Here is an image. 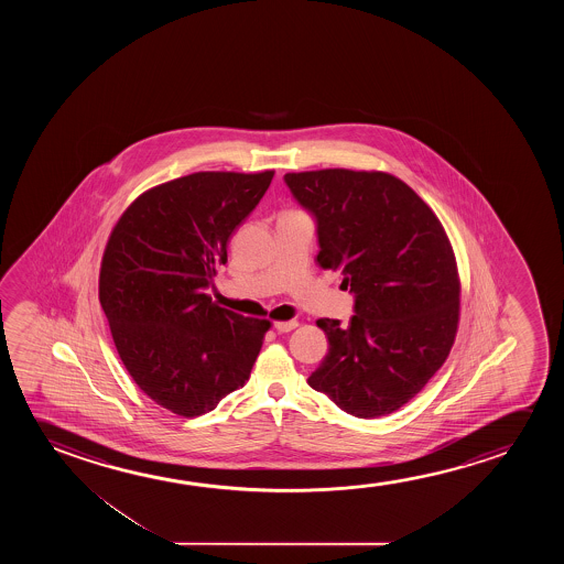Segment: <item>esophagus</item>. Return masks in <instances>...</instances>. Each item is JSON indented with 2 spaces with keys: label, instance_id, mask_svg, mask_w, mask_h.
<instances>
[{
  "label": "esophagus",
  "instance_id": "1",
  "mask_svg": "<svg viewBox=\"0 0 564 564\" xmlns=\"http://www.w3.org/2000/svg\"><path fill=\"white\" fill-rule=\"evenodd\" d=\"M296 325H299V322H296V319H291V322H275V324H273V327H275V329H278L279 333H289L293 332Z\"/></svg>",
  "mask_w": 564,
  "mask_h": 564
}]
</instances>
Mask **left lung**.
<instances>
[{
  "instance_id": "1",
  "label": "left lung",
  "mask_w": 564,
  "mask_h": 564,
  "mask_svg": "<svg viewBox=\"0 0 564 564\" xmlns=\"http://www.w3.org/2000/svg\"><path fill=\"white\" fill-rule=\"evenodd\" d=\"M285 183L316 217L317 263L355 293L348 325L316 322L329 352L310 387L352 416L391 414L424 389L455 343L460 279L447 232L383 171H302Z\"/></svg>"
}]
</instances>
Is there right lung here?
Masks as SVG:
<instances>
[{"label":"right lung","instance_id":"obj_1","mask_svg":"<svg viewBox=\"0 0 564 564\" xmlns=\"http://www.w3.org/2000/svg\"><path fill=\"white\" fill-rule=\"evenodd\" d=\"M273 171H200L140 194L109 235L100 304L134 383L194 417L247 383L270 319L235 314L206 289L227 242L262 200Z\"/></svg>","mask_w":564,"mask_h":564}]
</instances>
